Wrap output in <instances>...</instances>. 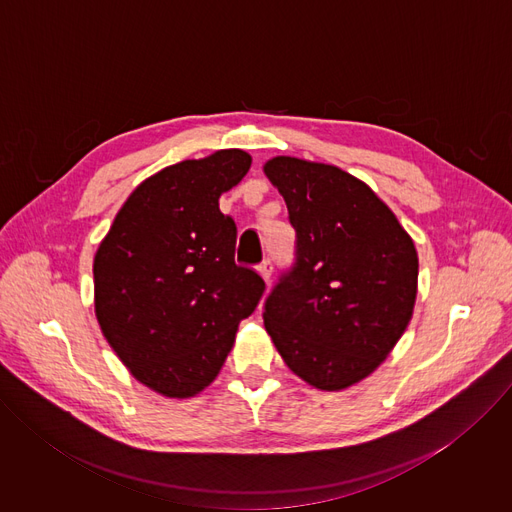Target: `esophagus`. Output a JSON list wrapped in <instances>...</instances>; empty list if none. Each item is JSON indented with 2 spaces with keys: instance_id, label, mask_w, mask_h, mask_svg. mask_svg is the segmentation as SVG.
<instances>
[{
  "instance_id": "34e87169",
  "label": "esophagus",
  "mask_w": 512,
  "mask_h": 512,
  "mask_svg": "<svg viewBox=\"0 0 512 512\" xmlns=\"http://www.w3.org/2000/svg\"><path fill=\"white\" fill-rule=\"evenodd\" d=\"M271 273H273L271 259H263V263L259 265V275L265 279V283H269V281H271Z\"/></svg>"
}]
</instances>
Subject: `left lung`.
I'll return each mask as SVG.
<instances>
[{"instance_id":"obj_1","label":"left lung","mask_w":512,"mask_h":512,"mask_svg":"<svg viewBox=\"0 0 512 512\" xmlns=\"http://www.w3.org/2000/svg\"><path fill=\"white\" fill-rule=\"evenodd\" d=\"M296 229V263L263 322L287 369L320 391L379 369L417 298V249L393 210L352 174L291 156L263 166Z\"/></svg>"}]
</instances>
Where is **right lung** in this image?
I'll list each match as a JSON object with an SVG mask.
<instances>
[{
    "label": "right lung",
    "instance_id": "add662e5",
    "mask_svg": "<svg viewBox=\"0 0 512 512\" xmlns=\"http://www.w3.org/2000/svg\"><path fill=\"white\" fill-rule=\"evenodd\" d=\"M249 168L247 152L218 150L160 170L129 194L95 253L101 332L164 397H194L216 379L265 291L235 263L237 227L218 208Z\"/></svg>",
    "mask_w": 512,
    "mask_h": 512
}]
</instances>
